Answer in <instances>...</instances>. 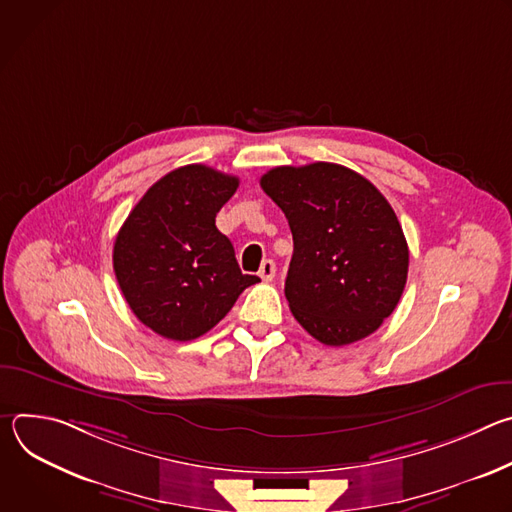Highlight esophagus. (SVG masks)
Wrapping results in <instances>:
<instances>
[{
    "instance_id": "obj_1",
    "label": "esophagus",
    "mask_w": 512,
    "mask_h": 512,
    "mask_svg": "<svg viewBox=\"0 0 512 512\" xmlns=\"http://www.w3.org/2000/svg\"><path fill=\"white\" fill-rule=\"evenodd\" d=\"M259 277H261L263 281H271V279L275 277V263H273L271 259H265V261L261 263V269H259Z\"/></svg>"
}]
</instances>
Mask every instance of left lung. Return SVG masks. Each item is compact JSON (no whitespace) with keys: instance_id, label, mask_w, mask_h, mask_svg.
I'll return each instance as SVG.
<instances>
[{"instance_id":"obj_1","label":"left lung","mask_w":512,"mask_h":512,"mask_svg":"<svg viewBox=\"0 0 512 512\" xmlns=\"http://www.w3.org/2000/svg\"><path fill=\"white\" fill-rule=\"evenodd\" d=\"M261 188L294 235L285 277L294 318L328 346L373 334L397 308L409 269L407 241L387 198L330 162L273 168Z\"/></svg>"}]
</instances>
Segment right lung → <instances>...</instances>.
<instances>
[{"label":"right lung","mask_w":512,"mask_h":512,"mask_svg":"<svg viewBox=\"0 0 512 512\" xmlns=\"http://www.w3.org/2000/svg\"><path fill=\"white\" fill-rule=\"evenodd\" d=\"M239 178L202 164L160 178L129 212L113 245L123 298L141 324L170 340H194L221 322L257 283L235 259L214 218Z\"/></svg>","instance_id":"1"}]
</instances>
